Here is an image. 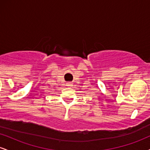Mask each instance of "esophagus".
Instances as JSON below:
<instances>
[{
    "label": "esophagus",
    "mask_w": 150,
    "mask_h": 150,
    "mask_svg": "<svg viewBox=\"0 0 150 150\" xmlns=\"http://www.w3.org/2000/svg\"><path fill=\"white\" fill-rule=\"evenodd\" d=\"M73 83L72 82H68L67 83V86H69V87H73Z\"/></svg>",
    "instance_id": "34e87169"
}]
</instances>
